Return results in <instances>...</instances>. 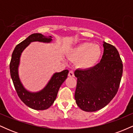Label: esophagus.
Instances as JSON below:
<instances>
[{"instance_id":"1","label":"esophagus","mask_w":133,"mask_h":133,"mask_svg":"<svg viewBox=\"0 0 133 133\" xmlns=\"http://www.w3.org/2000/svg\"><path fill=\"white\" fill-rule=\"evenodd\" d=\"M68 76H69V77H74V71H70L69 72V74H68Z\"/></svg>"}]
</instances>
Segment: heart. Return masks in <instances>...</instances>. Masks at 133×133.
Masks as SVG:
<instances>
[{
  "label": "heart",
  "instance_id": "heart-1",
  "mask_svg": "<svg viewBox=\"0 0 133 133\" xmlns=\"http://www.w3.org/2000/svg\"><path fill=\"white\" fill-rule=\"evenodd\" d=\"M70 57L77 61V65L82 69H90L97 64L101 56V49L97 44L82 42L69 52Z\"/></svg>",
  "mask_w": 133,
  "mask_h": 133
}]
</instances>
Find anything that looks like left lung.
<instances>
[{
    "label": "left lung",
    "instance_id": "obj_1",
    "mask_svg": "<svg viewBox=\"0 0 133 133\" xmlns=\"http://www.w3.org/2000/svg\"><path fill=\"white\" fill-rule=\"evenodd\" d=\"M104 52L99 63L90 69H77L74 97L82 110L94 112L103 108L118 91L123 74V62L115 47L103 41Z\"/></svg>",
    "mask_w": 133,
    "mask_h": 133
}]
</instances>
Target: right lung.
<instances>
[{
    "instance_id": "right-lung-1",
    "label": "right lung",
    "mask_w": 133,
    "mask_h": 133,
    "mask_svg": "<svg viewBox=\"0 0 133 133\" xmlns=\"http://www.w3.org/2000/svg\"><path fill=\"white\" fill-rule=\"evenodd\" d=\"M52 36H44L39 33L32 34L27 39L16 45L12 54L10 63V72L14 86L21 101L32 109L35 110H45L50 108L57 97L58 91L62 84L68 77V70L53 74L47 85L38 92H30L24 88L19 75L20 59L22 52L32 42L50 43Z\"/></svg>"
}]
</instances>
